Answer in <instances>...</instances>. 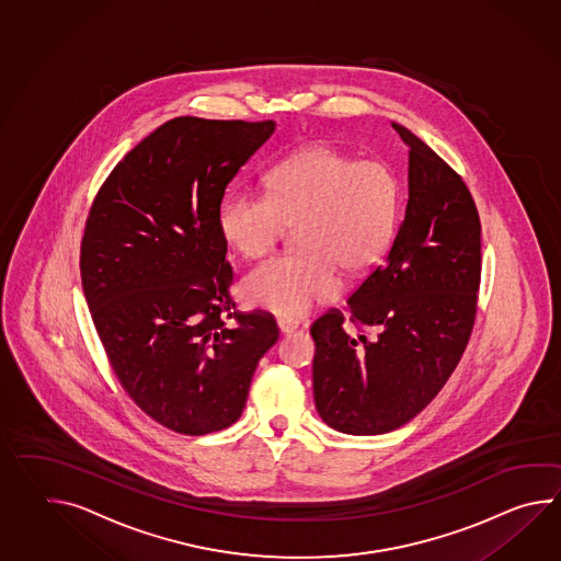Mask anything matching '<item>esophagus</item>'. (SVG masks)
<instances>
[{
    "label": "esophagus",
    "mask_w": 561,
    "mask_h": 561,
    "mask_svg": "<svg viewBox=\"0 0 561 561\" xmlns=\"http://www.w3.org/2000/svg\"><path fill=\"white\" fill-rule=\"evenodd\" d=\"M277 328H279L282 334H289V332H294L298 328V322L296 320H287V318H279L277 320Z\"/></svg>",
    "instance_id": "1"
}]
</instances>
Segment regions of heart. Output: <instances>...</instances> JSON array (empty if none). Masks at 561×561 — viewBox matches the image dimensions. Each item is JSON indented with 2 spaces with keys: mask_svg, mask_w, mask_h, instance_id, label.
Here are the masks:
<instances>
[{
  "mask_svg": "<svg viewBox=\"0 0 561 561\" xmlns=\"http://www.w3.org/2000/svg\"><path fill=\"white\" fill-rule=\"evenodd\" d=\"M400 181L382 161H358L328 145L298 150L267 174V193L239 191L225 201L227 243L260 260L298 225V251L255 267L243 282L251 306L299 318L340 294V267L370 272L397 233Z\"/></svg>",
  "mask_w": 561,
  "mask_h": 561,
  "instance_id": "heart-1",
  "label": "heart"
}]
</instances>
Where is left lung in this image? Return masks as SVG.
I'll return each instance as SVG.
<instances>
[{
  "instance_id": "left-lung-1",
  "label": "left lung",
  "mask_w": 561,
  "mask_h": 561,
  "mask_svg": "<svg viewBox=\"0 0 561 561\" xmlns=\"http://www.w3.org/2000/svg\"><path fill=\"white\" fill-rule=\"evenodd\" d=\"M409 203L382 263L322 313L313 400L346 435H382L409 423L445 387L469 344L481 284V221L461 174L409 128ZM375 332L370 333L369 330Z\"/></svg>"
}]
</instances>
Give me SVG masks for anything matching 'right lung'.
<instances>
[{
    "label": "right lung",
    "instance_id": "add662e5",
    "mask_svg": "<svg viewBox=\"0 0 561 561\" xmlns=\"http://www.w3.org/2000/svg\"><path fill=\"white\" fill-rule=\"evenodd\" d=\"M274 130L173 118L114 167L88 213L80 274L100 342L138 409L181 435L236 423L279 337L272 313L236 310L219 225L225 188Z\"/></svg>",
    "mask_w": 561,
    "mask_h": 561
}]
</instances>
